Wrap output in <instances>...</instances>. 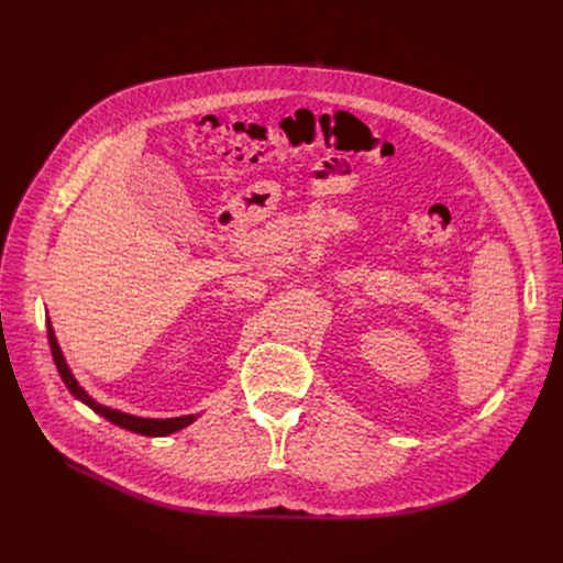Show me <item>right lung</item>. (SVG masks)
Returning <instances> with one entry per match:
<instances>
[{"instance_id": "obj_1", "label": "right lung", "mask_w": 563, "mask_h": 563, "mask_svg": "<svg viewBox=\"0 0 563 563\" xmlns=\"http://www.w3.org/2000/svg\"><path fill=\"white\" fill-rule=\"evenodd\" d=\"M47 340H49V349H52V358H54V365L58 369V374H62L66 388L70 390V395L79 401H84L88 408H93L98 416H102L104 420H109L111 424H118L121 429H128V431H134V433H141V435H153V438H159V435H168V433H175L180 431L185 427H189L196 416H185V418H168V420H145V418H136V416H128V412H121V410H113V408H107V406H100L98 401H93L91 397H88L81 388L79 383L75 380V376L70 374L64 356H62V349H58L56 344V338H54V331H52V323L47 321Z\"/></svg>"}]
</instances>
